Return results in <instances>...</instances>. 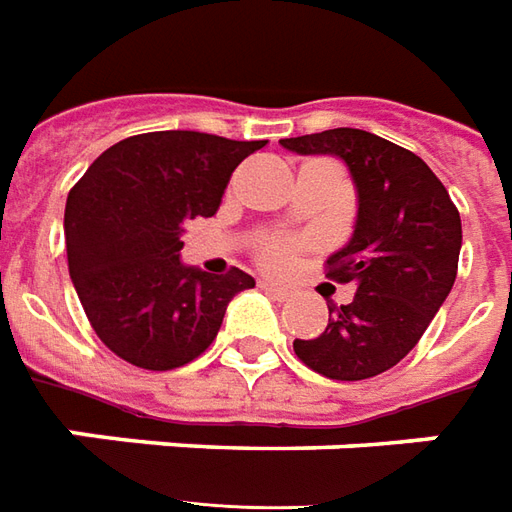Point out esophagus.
Instances as JSON below:
<instances>
[{
  "label": "esophagus",
  "mask_w": 512,
  "mask_h": 512,
  "mask_svg": "<svg viewBox=\"0 0 512 512\" xmlns=\"http://www.w3.org/2000/svg\"><path fill=\"white\" fill-rule=\"evenodd\" d=\"M260 288L266 293H271L277 302H285V299H291V291L288 288H282V285H277V282H260Z\"/></svg>",
  "instance_id": "1"
}]
</instances>
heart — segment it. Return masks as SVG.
<instances>
[{"mask_svg":"<svg viewBox=\"0 0 512 512\" xmlns=\"http://www.w3.org/2000/svg\"><path fill=\"white\" fill-rule=\"evenodd\" d=\"M307 246V241L302 238H268L263 244L257 246L255 255L260 260V266L268 268V271H288V268L296 266V260L302 255V249Z\"/></svg>","mask_w":512,"mask_h":512,"instance_id":"1","label":"heart"}]
</instances>
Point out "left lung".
Returning <instances> with one entry per match:
<instances>
[{
    "mask_svg": "<svg viewBox=\"0 0 512 512\" xmlns=\"http://www.w3.org/2000/svg\"><path fill=\"white\" fill-rule=\"evenodd\" d=\"M299 155H338L357 185L352 241L324 263L352 282L349 305H330L327 330L293 341L321 377L357 382L393 368L421 341L449 296L460 257V213L443 182L410 149L352 127L282 138Z\"/></svg>",
    "mask_w": 512,
    "mask_h": 512,
    "instance_id": "8db88e82",
    "label": "left lung"
}]
</instances>
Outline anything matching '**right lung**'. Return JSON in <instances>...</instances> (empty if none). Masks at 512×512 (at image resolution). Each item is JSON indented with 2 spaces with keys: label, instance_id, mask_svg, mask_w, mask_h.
Listing matches in <instances>:
<instances>
[{
  "label": "right lung",
  "instance_id": "right-lung-1",
  "mask_svg": "<svg viewBox=\"0 0 512 512\" xmlns=\"http://www.w3.org/2000/svg\"><path fill=\"white\" fill-rule=\"evenodd\" d=\"M266 141L194 130L132 135L96 157L66 199V255L82 310L113 355L146 371L191 363L255 280L180 263L182 227L210 219L235 166Z\"/></svg>",
  "mask_w": 512,
  "mask_h": 512
}]
</instances>
